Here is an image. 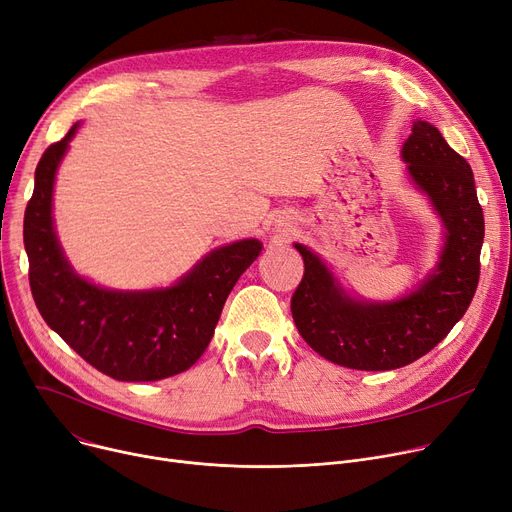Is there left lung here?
I'll return each mask as SVG.
<instances>
[{
  "label": "left lung",
  "mask_w": 512,
  "mask_h": 512,
  "mask_svg": "<svg viewBox=\"0 0 512 512\" xmlns=\"http://www.w3.org/2000/svg\"><path fill=\"white\" fill-rule=\"evenodd\" d=\"M401 153L446 225L440 262L417 291L393 304L351 299L316 254L295 244L304 277L291 297L293 322L316 353L353 370H395L432 351L463 318L479 281L486 229L469 163L428 122L413 124Z\"/></svg>",
  "instance_id": "1"
}]
</instances>
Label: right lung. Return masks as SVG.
Listing matches in <instances>:
<instances>
[{"label": "right lung", "instance_id": "right-lung-1", "mask_svg": "<svg viewBox=\"0 0 512 512\" xmlns=\"http://www.w3.org/2000/svg\"><path fill=\"white\" fill-rule=\"evenodd\" d=\"M76 128L43 153L24 210L35 304L84 362L115 380L153 382L186 372L213 339L227 295L258 258L262 244L244 239L210 252L169 289L124 293L84 281L64 258L51 219L55 171Z\"/></svg>", "mask_w": 512, "mask_h": 512}]
</instances>
